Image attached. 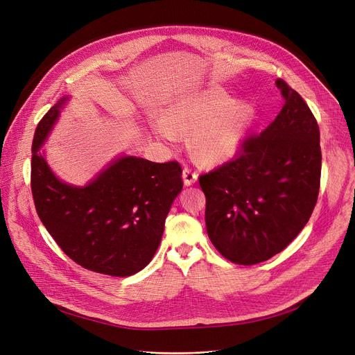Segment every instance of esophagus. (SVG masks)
<instances>
[{"instance_id":"obj_1","label":"esophagus","mask_w":355,"mask_h":355,"mask_svg":"<svg viewBox=\"0 0 355 355\" xmlns=\"http://www.w3.org/2000/svg\"><path fill=\"white\" fill-rule=\"evenodd\" d=\"M182 178H184V184L185 185H192L196 180H198V174L196 171H193L189 167H184L182 170Z\"/></svg>"}]
</instances>
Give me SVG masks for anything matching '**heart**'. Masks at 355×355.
<instances>
[{"mask_svg":"<svg viewBox=\"0 0 355 355\" xmlns=\"http://www.w3.org/2000/svg\"><path fill=\"white\" fill-rule=\"evenodd\" d=\"M156 125L157 135L171 144L191 133V150L204 164H216L233 157L254 119V108L245 101H233L220 88H211L175 103Z\"/></svg>","mask_w":355,"mask_h":355,"instance_id":"obj_1","label":"heart"}]
</instances>
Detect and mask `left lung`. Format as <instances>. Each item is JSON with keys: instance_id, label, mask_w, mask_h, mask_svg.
I'll return each mask as SVG.
<instances>
[{"instance_id": "left-lung-1", "label": "left lung", "mask_w": 355, "mask_h": 355, "mask_svg": "<svg viewBox=\"0 0 355 355\" xmlns=\"http://www.w3.org/2000/svg\"><path fill=\"white\" fill-rule=\"evenodd\" d=\"M285 104L237 155L199 177L207 196L208 236L234 264L252 266L281 252L308 223L322 171L320 132L308 104L284 80Z\"/></svg>"}]
</instances>
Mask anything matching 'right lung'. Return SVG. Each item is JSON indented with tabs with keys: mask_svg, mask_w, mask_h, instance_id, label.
I'll use <instances>...</instances> for the list:
<instances>
[{
	"mask_svg": "<svg viewBox=\"0 0 355 355\" xmlns=\"http://www.w3.org/2000/svg\"><path fill=\"white\" fill-rule=\"evenodd\" d=\"M67 99L50 108L35 132L31 188L36 212L78 266L112 277L133 275L157 251L173 200L182 189L181 166L125 156L85 187L62 182L40 147Z\"/></svg>",
	"mask_w": 355,
	"mask_h": 355,
	"instance_id": "right-lung-1",
	"label": "right lung"
}]
</instances>
